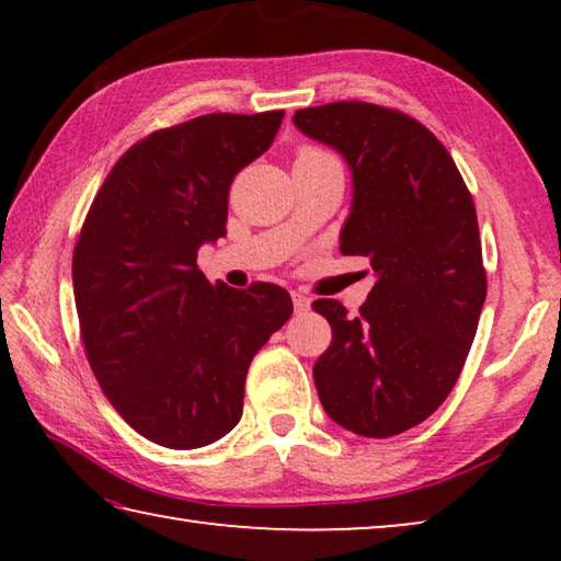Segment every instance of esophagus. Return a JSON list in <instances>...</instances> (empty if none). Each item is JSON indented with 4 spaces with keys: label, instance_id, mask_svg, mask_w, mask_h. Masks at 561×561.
I'll return each mask as SVG.
<instances>
[{
    "label": "esophagus",
    "instance_id": "esophagus-1",
    "mask_svg": "<svg viewBox=\"0 0 561 561\" xmlns=\"http://www.w3.org/2000/svg\"><path fill=\"white\" fill-rule=\"evenodd\" d=\"M291 301H294V311H297V314H307L311 301H309L307 297H304V294L294 291V294H291Z\"/></svg>",
    "mask_w": 561,
    "mask_h": 561
}]
</instances>
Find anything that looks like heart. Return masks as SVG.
<instances>
[{"label": "heart", "instance_id": "b5f03b06", "mask_svg": "<svg viewBox=\"0 0 561 561\" xmlns=\"http://www.w3.org/2000/svg\"><path fill=\"white\" fill-rule=\"evenodd\" d=\"M299 156H327L324 150H317V148H301Z\"/></svg>", "mask_w": 561, "mask_h": 561}]
</instances>
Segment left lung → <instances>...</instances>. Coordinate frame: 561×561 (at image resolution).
<instances>
[{
	"instance_id": "8db88e82",
	"label": "left lung",
	"mask_w": 561,
	"mask_h": 561,
	"mask_svg": "<svg viewBox=\"0 0 561 561\" xmlns=\"http://www.w3.org/2000/svg\"><path fill=\"white\" fill-rule=\"evenodd\" d=\"M291 121L348 163L341 252L376 272L358 317L336 299L311 304L331 324L319 401L341 428L391 438L438 411L478 331L488 277L472 195L440 140L401 111L336 101Z\"/></svg>"
}]
</instances>
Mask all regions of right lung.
I'll use <instances>...</instances> for the list:
<instances>
[{
    "label": "right lung",
    "mask_w": 561,
    "mask_h": 561,
    "mask_svg": "<svg viewBox=\"0 0 561 561\" xmlns=\"http://www.w3.org/2000/svg\"><path fill=\"white\" fill-rule=\"evenodd\" d=\"M284 111L207 113L118 158L73 247V297L93 376L133 431L163 448L220 440L242 417L252 358L291 317L277 284H210L197 250L225 237L234 175Z\"/></svg>",
    "instance_id": "right-lung-1"
}]
</instances>
